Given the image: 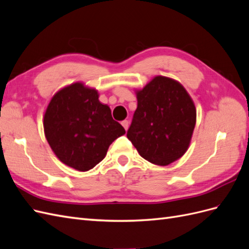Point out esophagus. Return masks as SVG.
<instances>
[{
	"label": "esophagus",
	"mask_w": 249,
	"mask_h": 249,
	"mask_svg": "<svg viewBox=\"0 0 249 249\" xmlns=\"http://www.w3.org/2000/svg\"><path fill=\"white\" fill-rule=\"evenodd\" d=\"M122 124H123V126L124 127L125 131H126L127 127H129V122H127L126 119H124V120H123V122H122Z\"/></svg>",
	"instance_id": "obj_1"
}]
</instances>
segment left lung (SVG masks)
I'll use <instances>...</instances> for the list:
<instances>
[{
    "label": "left lung",
    "mask_w": 249,
    "mask_h": 249,
    "mask_svg": "<svg viewBox=\"0 0 249 249\" xmlns=\"http://www.w3.org/2000/svg\"><path fill=\"white\" fill-rule=\"evenodd\" d=\"M135 93L137 109L126 137L143 159L166 166L189 148L196 124L194 102L178 81L164 76Z\"/></svg>",
    "instance_id": "1"
}]
</instances>
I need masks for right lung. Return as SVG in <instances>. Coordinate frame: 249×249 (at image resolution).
<instances>
[{
    "label": "right lung",
    "instance_id": "add662e5",
    "mask_svg": "<svg viewBox=\"0 0 249 249\" xmlns=\"http://www.w3.org/2000/svg\"><path fill=\"white\" fill-rule=\"evenodd\" d=\"M99 96L85 83H71L53 95L44 111V136L53 153L79 171L92 169L106 157L111 143L125 134Z\"/></svg>",
    "mask_w": 249,
    "mask_h": 249
}]
</instances>
